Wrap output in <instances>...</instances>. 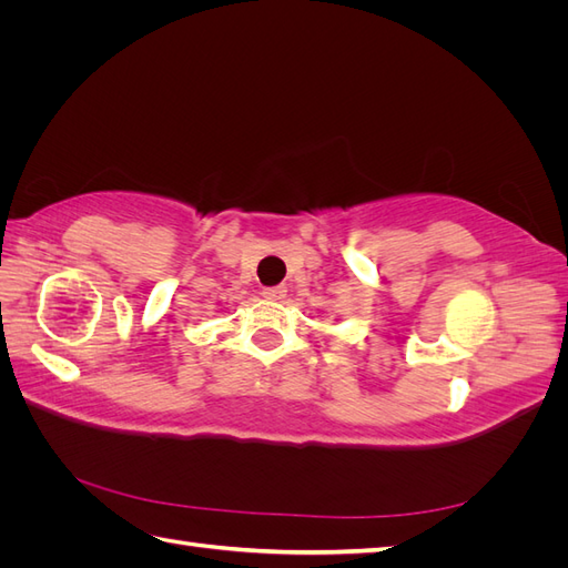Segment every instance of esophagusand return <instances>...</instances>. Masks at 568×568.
Segmentation results:
<instances>
[{
  "label": "esophagus",
  "mask_w": 568,
  "mask_h": 568,
  "mask_svg": "<svg viewBox=\"0 0 568 568\" xmlns=\"http://www.w3.org/2000/svg\"><path fill=\"white\" fill-rule=\"evenodd\" d=\"M263 296L267 301H284L286 298V286H265Z\"/></svg>",
  "instance_id": "34e87169"
}]
</instances>
